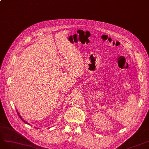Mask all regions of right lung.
Returning <instances> with one entry per match:
<instances>
[{"mask_svg": "<svg viewBox=\"0 0 149 149\" xmlns=\"http://www.w3.org/2000/svg\"><path fill=\"white\" fill-rule=\"evenodd\" d=\"M17 114H18V116H19V117H20V119H22V121H23L24 123H26V124H29V123H27L26 121H25V120H24V119H23V118H22L21 117V116H20V113H19L18 112V113H17Z\"/></svg>", "mask_w": 149, "mask_h": 149, "instance_id": "add662e5", "label": "right lung"}]
</instances>
